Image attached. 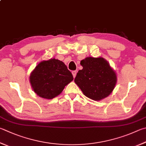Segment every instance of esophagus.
<instances>
[{
  "label": "esophagus",
  "mask_w": 146,
  "mask_h": 146,
  "mask_svg": "<svg viewBox=\"0 0 146 146\" xmlns=\"http://www.w3.org/2000/svg\"><path fill=\"white\" fill-rule=\"evenodd\" d=\"M72 75H73V77L75 78V76H76V71H72Z\"/></svg>",
  "instance_id": "34e87169"
}]
</instances>
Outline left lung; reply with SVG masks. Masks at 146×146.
<instances>
[{
    "label": "left lung",
    "mask_w": 146,
    "mask_h": 146,
    "mask_svg": "<svg viewBox=\"0 0 146 146\" xmlns=\"http://www.w3.org/2000/svg\"><path fill=\"white\" fill-rule=\"evenodd\" d=\"M83 69L79 70L75 82L84 94L95 101L107 97L117 82L116 74L102 57H87L82 60Z\"/></svg>",
    "instance_id": "obj_1"
}]
</instances>
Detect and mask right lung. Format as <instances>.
<instances>
[{"instance_id":"right-lung-1","label":"right lung","mask_w":146,"mask_h":146,"mask_svg":"<svg viewBox=\"0 0 146 146\" xmlns=\"http://www.w3.org/2000/svg\"><path fill=\"white\" fill-rule=\"evenodd\" d=\"M73 80V76L67 66L55 59L41 62L30 76L34 91L45 99H52L58 96Z\"/></svg>"}]
</instances>
